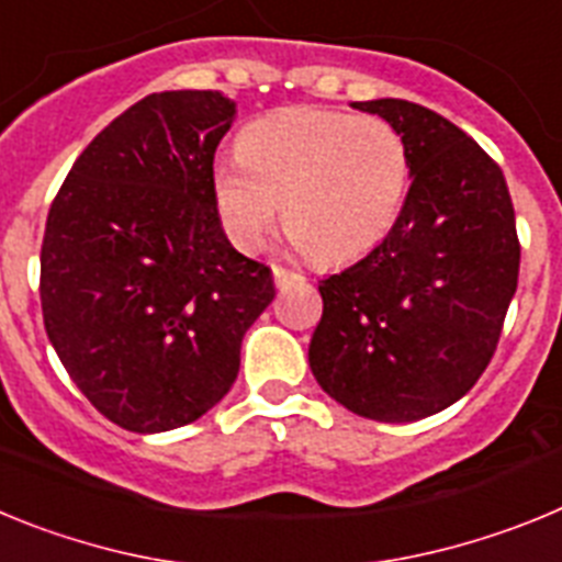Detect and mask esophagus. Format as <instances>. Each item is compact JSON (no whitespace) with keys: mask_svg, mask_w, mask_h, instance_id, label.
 I'll return each mask as SVG.
<instances>
[{"mask_svg":"<svg viewBox=\"0 0 562 562\" xmlns=\"http://www.w3.org/2000/svg\"><path fill=\"white\" fill-rule=\"evenodd\" d=\"M272 278H276L278 290H284V286L295 284V281H304V276H301V272L286 270V267H281V265H272Z\"/></svg>","mask_w":562,"mask_h":562,"instance_id":"obj_1","label":"esophagus"}]
</instances>
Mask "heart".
<instances>
[{
    "label": "heart",
    "instance_id": "heart-1",
    "mask_svg": "<svg viewBox=\"0 0 562 562\" xmlns=\"http://www.w3.org/2000/svg\"><path fill=\"white\" fill-rule=\"evenodd\" d=\"M238 157L213 166L211 191L233 245L256 252L278 222L321 265H349L385 241L408 196L402 134L376 114L290 106L256 117Z\"/></svg>",
    "mask_w": 562,
    "mask_h": 562
}]
</instances>
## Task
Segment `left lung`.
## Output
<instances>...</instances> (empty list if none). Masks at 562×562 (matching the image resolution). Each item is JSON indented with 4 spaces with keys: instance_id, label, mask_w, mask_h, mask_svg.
I'll return each mask as SVG.
<instances>
[{
    "instance_id": "1",
    "label": "left lung",
    "mask_w": 562,
    "mask_h": 562,
    "mask_svg": "<svg viewBox=\"0 0 562 562\" xmlns=\"http://www.w3.org/2000/svg\"><path fill=\"white\" fill-rule=\"evenodd\" d=\"M351 106L396 126L411 188L385 241L317 284L310 366L351 414L416 422L461 400L493 360L518 286L515 207L498 162L448 117L400 98Z\"/></svg>"
}]
</instances>
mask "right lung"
I'll return each mask as SVG.
<instances>
[{
  "instance_id": "1",
  "label": "right lung",
  "mask_w": 562,
  "mask_h": 562,
  "mask_svg": "<svg viewBox=\"0 0 562 562\" xmlns=\"http://www.w3.org/2000/svg\"><path fill=\"white\" fill-rule=\"evenodd\" d=\"M233 114L213 89L146 95L83 148L49 205L44 329L81 394L132 434L207 414L276 297L270 267L227 241L213 205Z\"/></svg>"
}]
</instances>
